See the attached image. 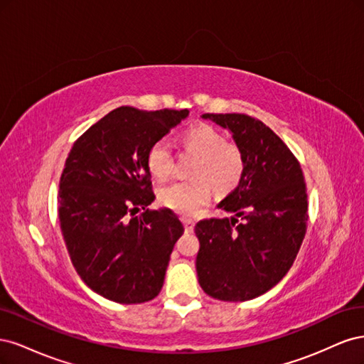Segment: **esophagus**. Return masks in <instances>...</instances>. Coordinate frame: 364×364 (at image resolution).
<instances>
[{
    "instance_id": "obj_1",
    "label": "esophagus",
    "mask_w": 364,
    "mask_h": 364,
    "mask_svg": "<svg viewBox=\"0 0 364 364\" xmlns=\"http://www.w3.org/2000/svg\"><path fill=\"white\" fill-rule=\"evenodd\" d=\"M182 222H183V226H185V230L186 232H193L194 230V222L191 218H186V217H183L182 218Z\"/></svg>"
}]
</instances>
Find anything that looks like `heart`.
Listing matches in <instances>:
<instances>
[{"mask_svg": "<svg viewBox=\"0 0 364 364\" xmlns=\"http://www.w3.org/2000/svg\"><path fill=\"white\" fill-rule=\"evenodd\" d=\"M181 146L199 156L193 176L197 179L165 185L159 191L164 206L182 215H196L211 200L213 186L218 193H230L243 181L246 161L241 149L226 142L218 129L200 124L185 130L179 138ZM147 167L155 178L164 181L173 171V153L167 139L153 142L147 151Z\"/></svg>", "mask_w": 364, "mask_h": 364, "instance_id": "obj_1", "label": "heart"}]
</instances>
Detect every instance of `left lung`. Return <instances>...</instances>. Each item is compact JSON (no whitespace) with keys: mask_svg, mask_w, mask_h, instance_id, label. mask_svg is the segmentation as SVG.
Masks as SVG:
<instances>
[{"mask_svg":"<svg viewBox=\"0 0 364 364\" xmlns=\"http://www.w3.org/2000/svg\"><path fill=\"white\" fill-rule=\"evenodd\" d=\"M202 118L232 134L246 170L217 205L234 215L196 225L197 278L214 299L243 302L269 291L293 266L306 232L304 174L290 149L262 121L245 114Z\"/></svg>","mask_w":364,"mask_h":364,"instance_id":"8db88e82","label":"left lung"}]
</instances>
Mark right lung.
<instances>
[{
  "mask_svg": "<svg viewBox=\"0 0 364 364\" xmlns=\"http://www.w3.org/2000/svg\"><path fill=\"white\" fill-rule=\"evenodd\" d=\"M121 106L74 142L59 183L62 235L82 281L109 301L156 297L183 226L171 209L150 211L147 151L188 117ZM144 208L141 216L134 214Z\"/></svg>",
  "mask_w": 364,
  "mask_h": 364,
  "instance_id": "obj_1",
  "label": "right lung"
}]
</instances>
